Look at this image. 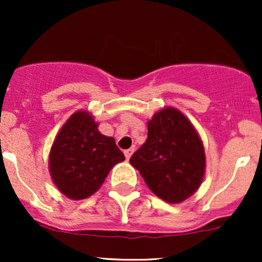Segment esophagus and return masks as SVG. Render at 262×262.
<instances>
[{
  "mask_svg": "<svg viewBox=\"0 0 262 262\" xmlns=\"http://www.w3.org/2000/svg\"><path fill=\"white\" fill-rule=\"evenodd\" d=\"M133 152H134V147H132V148H129V149L124 150V155H125L126 160H129V158H130V156L133 155Z\"/></svg>",
  "mask_w": 262,
  "mask_h": 262,
  "instance_id": "obj_1",
  "label": "esophagus"
}]
</instances>
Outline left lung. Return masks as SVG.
Instances as JSON below:
<instances>
[{
    "label": "left lung",
    "instance_id": "obj_1",
    "mask_svg": "<svg viewBox=\"0 0 262 262\" xmlns=\"http://www.w3.org/2000/svg\"><path fill=\"white\" fill-rule=\"evenodd\" d=\"M130 163L152 192L176 204L194 194L202 184L204 147L186 116L166 107L148 121L146 143L132 156Z\"/></svg>",
    "mask_w": 262,
    "mask_h": 262
}]
</instances>
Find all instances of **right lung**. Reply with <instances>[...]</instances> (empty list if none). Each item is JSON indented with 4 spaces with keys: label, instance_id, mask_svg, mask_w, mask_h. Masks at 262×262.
Returning a JSON list of instances; mask_svg holds the SVG:
<instances>
[{
    "label": "right lung",
    "instance_id": "right-lung-1",
    "mask_svg": "<svg viewBox=\"0 0 262 262\" xmlns=\"http://www.w3.org/2000/svg\"><path fill=\"white\" fill-rule=\"evenodd\" d=\"M124 160L115 139L102 136L89 113L77 112L66 121L53 143L49 171L62 194L80 200L99 190L113 166Z\"/></svg>",
    "mask_w": 262,
    "mask_h": 262
}]
</instances>
